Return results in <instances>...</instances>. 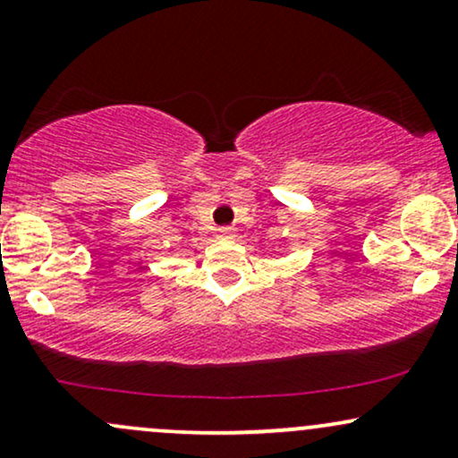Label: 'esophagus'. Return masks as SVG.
<instances>
[{
	"instance_id": "1",
	"label": "esophagus",
	"mask_w": 458,
	"mask_h": 458,
	"mask_svg": "<svg viewBox=\"0 0 458 458\" xmlns=\"http://www.w3.org/2000/svg\"><path fill=\"white\" fill-rule=\"evenodd\" d=\"M219 239H234L236 236V233H234V228H219Z\"/></svg>"
}]
</instances>
